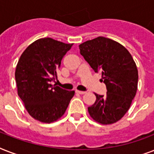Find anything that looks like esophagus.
I'll return each mask as SVG.
<instances>
[{"mask_svg": "<svg viewBox=\"0 0 154 154\" xmlns=\"http://www.w3.org/2000/svg\"><path fill=\"white\" fill-rule=\"evenodd\" d=\"M76 93L78 94H85V92L84 91H80V90H76Z\"/></svg>", "mask_w": 154, "mask_h": 154, "instance_id": "34e87169", "label": "esophagus"}]
</instances>
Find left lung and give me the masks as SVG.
Wrapping results in <instances>:
<instances>
[{"instance_id": "1", "label": "left lung", "mask_w": 154, "mask_h": 154, "mask_svg": "<svg viewBox=\"0 0 154 154\" xmlns=\"http://www.w3.org/2000/svg\"><path fill=\"white\" fill-rule=\"evenodd\" d=\"M80 53L95 72H101V82L107 94L96 95V101L88 108L90 117L102 125L121 120L129 110L136 95L138 71L129 52L109 38L98 37L79 45Z\"/></svg>"}]
</instances>
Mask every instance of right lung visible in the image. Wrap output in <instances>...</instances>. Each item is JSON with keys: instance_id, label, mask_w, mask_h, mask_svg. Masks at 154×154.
Instances as JSON below:
<instances>
[{"instance_id": "1", "label": "right lung", "mask_w": 154, "mask_h": 154, "mask_svg": "<svg viewBox=\"0 0 154 154\" xmlns=\"http://www.w3.org/2000/svg\"><path fill=\"white\" fill-rule=\"evenodd\" d=\"M72 45L50 37L41 38L29 45L18 60L15 72L18 96L30 116L39 122L57 121L74 96V91L51 85Z\"/></svg>"}]
</instances>
